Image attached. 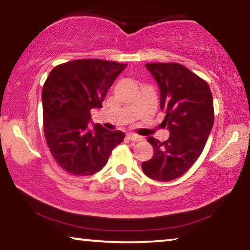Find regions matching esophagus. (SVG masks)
<instances>
[{
	"label": "esophagus",
	"instance_id": "esophagus-1",
	"mask_svg": "<svg viewBox=\"0 0 250 250\" xmlns=\"http://www.w3.org/2000/svg\"><path fill=\"white\" fill-rule=\"evenodd\" d=\"M128 138L131 140V142H140L143 138L138 135H136V133H128Z\"/></svg>",
	"mask_w": 250,
	"mask_h": 250
}]
</instances>
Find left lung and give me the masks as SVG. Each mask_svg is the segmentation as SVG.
Wrapping results in <instances>:
<instances>
[{
	"label": "left lung",
	"mask_w": 250,
	"mask_h": 250,
	"mask_svg": "<svg viewBox=\"0 0 250 250\" xmlns=\"http://www.w3.org/2000/svg\"><path fill=\"white\" fill-rule=\"evenodd\" d=\"M160 88V106L165 112L164 126L170 131L165 142L148 137L154 148L143 162L147 177L171 181L187 172L202 154L214 124L213 97L202 78L179 63L145 64Z\"/></svg>",
	"instance_id": "8db88e82"
}]
</instances>
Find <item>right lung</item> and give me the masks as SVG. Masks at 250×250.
<instances>
[{
    "label": "right lung",
    "instance_id": "right-lung-1",
    "mask_svg": "<svg viewBox=\"0 0 250 250\" xmlns=\"http://www.w3.org/2000/svg\"><path fill=\"white\" fill-rule=\"evenodd\" d=\"M126 64L98 59L56 65L42 90L44 133L60 167L73 175H91L103 168L125 138L100 124L88 125L90 110L102 102Z\"/></svg>",
    "mask_w": 250,
    "mask_h": 250
}]
</instances>
